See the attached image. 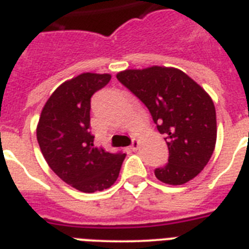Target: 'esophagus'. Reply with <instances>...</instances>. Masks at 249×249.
<instances>
[{
	"mask_svg": "<svg viewBox=\"0 0 249 249\" xmlns=\"http://www.w3.org/2000/svg\"><path fill=\"white\" fill-rule=\"evenodd\" d=\"M139 144H141V142H139L138 139H133V143L130 145L131 151H137L139 148Z\"/></svg>",
	"mask_w": 249,
	"mask_h": 249,
	"instance_id": "1",
	"label": "esophagus"
}]
</instances>
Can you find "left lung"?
Wrapping results in <instances>:
<instances>
[{
  "label": "left lung",
  "mask_w": 249,
  "mask_h": 249,
  "mask_svg": "<svg viewBox=\"0 0 249 249\" xmlns=\"http://www.w3.org/2000/svg\"><path fill=\"white\" fill-rule=\"evenodd\" d=\"M116 78L147 106L165 135L169 162L155 170L157 179L181 185L197 177L211 159L217 137L209 93L185 72L166 66L126 69Z\"/></svg>",
  "instance_id": "obj_1"
}]
</instances>
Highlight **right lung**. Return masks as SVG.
<instances>
[{"label": "right lung", "mask_w": 249, "mask_h": 249, "mask_svg": "<svg viewBox=\"0 0 249 249\" xmlns=\"http://www.w3.org/2000/svg\"><path fill=\"white\" fill-rule=\"evenodd\" d=\"M110 79V74L83 72L64 82L47 100L37 125L38 144L48 166L84 193L110 188L126 156L94 147L89 131L90 97Z\"/></svg>", "instance_id": "right-lung-1"}]
</instances>
